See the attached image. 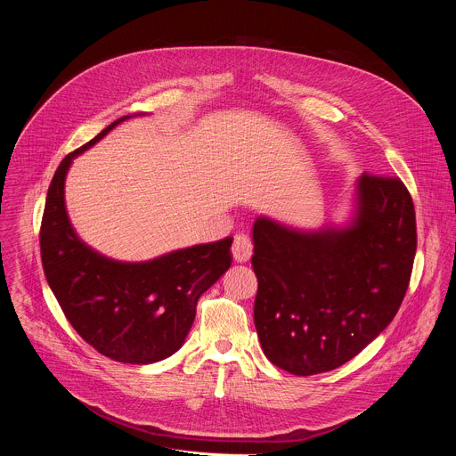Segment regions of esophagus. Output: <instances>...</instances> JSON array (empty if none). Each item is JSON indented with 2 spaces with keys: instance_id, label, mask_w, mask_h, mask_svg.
I'll return each mask as SVG.
<instances>
[{
  "instance_id": "34e87169",
  "label": "esophagus",
  "mask_w": 456,
  "mask_h": 456,
  "mask_svg": "<svg viewBox=\"0 0 456 456\" xmlns=\"http://www.w3.org/2000/svg\"><path fill=\"white\" fill-rule=\"evenodd\" d=\"M232 257L236 259L238 264H245L250 259V254H252V243H250V238L247 234H236L234 236V241H232Z\"/></svg>"
}]
</instances>
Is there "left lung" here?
I'll return each mask as SVG.
<instances>
[{"instance_id": "left-lung-1", "label": "left lung", "mask_w": 456, "mask_h": 456, "mask_svg": "<svg viewBox=\"0 0 456 456\" xmlns=\"http://www.w3.org/2000/svg\"><path fill=\"white\" fill-rule=\"evenodd\" d=\"M252 240L264 354L314 375L354 359L395 317L413 271L415 208L401 178L364 173L346 229L306 232L262 216Z\"/></svg>"}]
</instances>
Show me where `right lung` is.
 <instances>
[{"label":"right lung","mask_w":456,"mask_h":456,"mask_svg":"<svg viewBox=\"0 0 456 456\" xmlns=\"http://www.w3.org/2000/svg\"><path fill=\"white\" fill-rule=\"evenodd\" d=\"M126 118L62 159L48 187L39 245L46 281L76 332L104 357L150 364L183 345L200 296L231 267L232 238L144 264L113 262L77 238L64 208V176L79 153Z\"/></svg>","instance_id":"right-lung-1"}]
</instances>
